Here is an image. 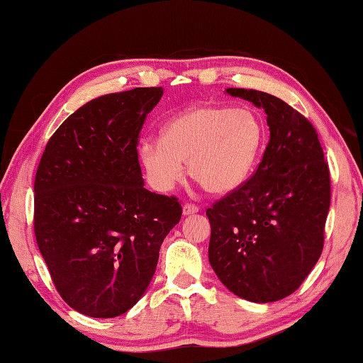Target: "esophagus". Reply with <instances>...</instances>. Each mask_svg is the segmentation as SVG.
<instances>
[{"label":"esophagus","mask_w":363,"mask_h":363,"mask_svg":"<svg viewBox=\"0 0 363 363\" xmlns=\"http://www.w3.org/2000/svg\"><path fill=\"white\" fill-rule=\"evenodd\" d=\"M199 210H200V208L196 206V205H194V203H186V205L182 206V213H184V216H190V214L199 213Z\"/></svg>","instance_id":"34e87169"}]
</instances>
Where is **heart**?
I'll return each instance as SVG.
<instances>
[{
	"label": "heart",
	"instance_id": "b5f03b06",
	"mask_svg": "<svg viewBox=\"0 0 363 363\" xmlns=\"http://www.w3.org/2000/svg\"><path fill=\"white\" fill-rule=\"evenodd\" d=\"M264 126L248 108L196 106L171 120L162 139H145L139 155L153 186L173 190L189 173L210 194H229L247 181L259 158Z\"/></svg>",
	"mask_w": 363,
	"mask_h": 363
}]
</instances>
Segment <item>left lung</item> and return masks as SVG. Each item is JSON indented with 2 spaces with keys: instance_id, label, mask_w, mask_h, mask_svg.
I'll return each mask as SVG.
<instances>
[{
  "instance_id": "8db88e82",
  "label": "left lung",
  "mask_w": 363,
  "mask_h": 363,
  "mask_svg": "<svg viewBox=\"0 0 363 363\" xmlns=\"http://www.w3.org/2000/svg\"><path fill=\"white\" fill-rule=\"evenodd\" d=\"M264 108L270 139L250 179L206 210L208 257L229 290L253 303L290 296L322 255L330 169L312 123L279 97L227 88Z\"/></svg>"
}]
</instances>
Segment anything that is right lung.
<instances>
[{
  "mask_svg": "<svg viewBox=\"0 0 363 363\" xmlns=\"http://www.w3.org/2000/svg\"><path fill=\"white\" fill-rule=\"evenodd\" d=\"M162 88L97 97L48 140L35 176L33 229L52 284L79 314L110 318L138 303L179 223L176 196L144 187L138 143Z\"/></svg>",
  "mask_w": 363,
  "mask_h": 363,
  "instance_id": "add662e5",
  "label": "right lung"
}]
</instances>
